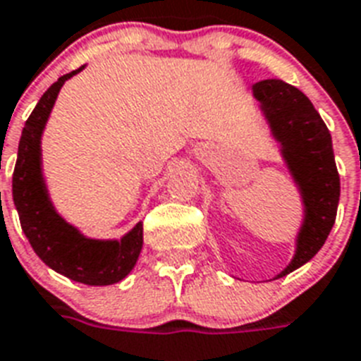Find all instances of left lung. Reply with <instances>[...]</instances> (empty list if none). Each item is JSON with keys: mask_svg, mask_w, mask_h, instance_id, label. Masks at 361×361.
<instances>
[{"mask_svg": "<svg viewBox=\"0 0 361 361\" xmlns=\"http://www.w3.org/2000/svg\"><path fill=\"white\" fill-rule=\"evenodd\" d=\"M252 93L304 207L295 255L274 276L279 279L311 261L326 242L339 204V175L330 132L300 89L283 80H264L253 85Z\"/></svg>", "mask_w": 361, "mask_h": 361, "instance_id": "8db88e82", "label": "left lung"}]
</instances>
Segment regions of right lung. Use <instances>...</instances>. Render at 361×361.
<instances>
[{
	"instance_id": "1",
	"label": "right lung",
	"mask_w": 361,
	"mask_h": 361,
	"mask_svg": "<svg viewBox=\"0 0 361 361\" xmlns=\"http://www.w3.org/2000/svg\"><path fill=\"white\" fill-rule=\"evenodd\" d=\"M83 68L85 65L50 85L25 121L14 166L13 199L22 231L44 264L78 283L114 285L125 279L137 262L143 247V224L137 221L121 238L85 236L57 212L42 175V132L65 82Z\"/></svg>"
}]
</instances>
